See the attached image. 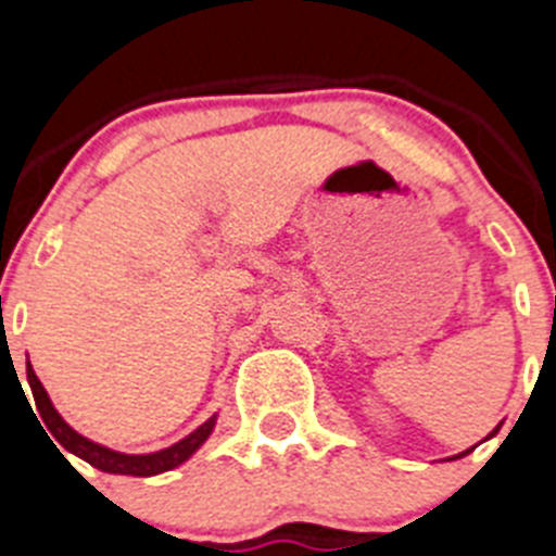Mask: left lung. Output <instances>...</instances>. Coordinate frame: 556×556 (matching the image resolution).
Returning <instances> with one entry per match:
<instances>
[{
  "label": "left lung",
  "instance_id": "8db88e82",
  "mask_svg": "<svg viewBox=\"0 0 556 556\" xmlns=\"http://www.w3.org/2000/svg\"><path fill=\"white\" fill-rule=\"evenodd\" d=\"M498 429H501V426H495V431H498ZM495 431H493V434H495ZM493 434H490V437H493ZM473 448H476V445H473ZM473 448H468V451H462V454L451 456V459H459V456H468V454H470V451H473Z\"/></svg>",
  "mask_w": 556,
  "mask_h": 556
}]
</instances>
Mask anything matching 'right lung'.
I'll return each mask as SVG.
<instances>
[{
	"instance_id": "right-lung-1",
	"label": "right lung",
	"mask_w": 556,
	"mask_h": 556,
	"mask_svg": "<svg viewBox=\"0 0 556 556\" xmlns=\"http://www.w3.org/2000/svg\"><path fill=\"white\" fill-rule=\"evenodd\" d=\"M27 381H29V390H33V397H36V409L38 415H41L43 429L49 431L47 437H55L58 443H61V448H66L68 454L80 456V459H86L88 465H94L97 470H105V473L155 476V473H164V470L178 468V465H184V462L189 459V456L194 454L205 440H208V434L214 431V424H217V417H208V420H205L200 429L191 431L186 440H180V443L169 445V448L164 451H155V454H119V451H111L105 448V445L91 443V440H86L83 434H77V431L72 429L61 415H58V409L52 406V401H49L47 390L41 387V381H38L36 370L29 367V362H27Z\"/></svg>"
}]
</instances>
